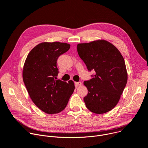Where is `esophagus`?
Segmentation results:
<instances>
[{"mask_svg":"<svg viewBox=\"0 0 148 148\" xmlns=\"http://www.w3.org/2000/svg\"><path fill=\"white\" fill-rule=\"evenodd\" d=\"M75 85L76 87H77V86H80L82 85V82H77L75 83Z\"/></svg>","mask_w":148,"mask_h":148,"instance_id":"34e87169","label":"esophagus"}]
</instances>
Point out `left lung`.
<instances>
[{
    "mask_svg": "<svg viewBox=\"0 0 148 148\" xmlns=\"http://www.w3.org/2000/svg\"><path fill=\"white\" fill-rule=\"evenodd\" d=\"M77 51L88 70L96 72L84 83L88 90L84 98L86 108L96 114L110 111L118 103L127 83L122 55L115 46L104 40L79 43Z\"/></svg>",
    "mask_w": 148,
    "mask_h": 148,
    "instance_id": "left-lung-1",
    "label": "left lung"
}]
</instances>
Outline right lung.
<instances>
[{
	"mask_svg": "<svg viewBox=\"0 0 148 148\" xmlns=\"http://www.w3.org/2000/svg\"><path fill=\"white\" fill-rule=\"evenodd\" d=\"M66 43L43 42L33 48L25 60L23 80L35 105L48 114L58 113L66 106L75 89L72 80L68 83L56 80L58 58L70 49Z\"/></svg>",
	"mask_w": 148,
	"mask_h": 148,
	"instance_id": "obj_1",
	"label": "right lung"
}]
</instances>
